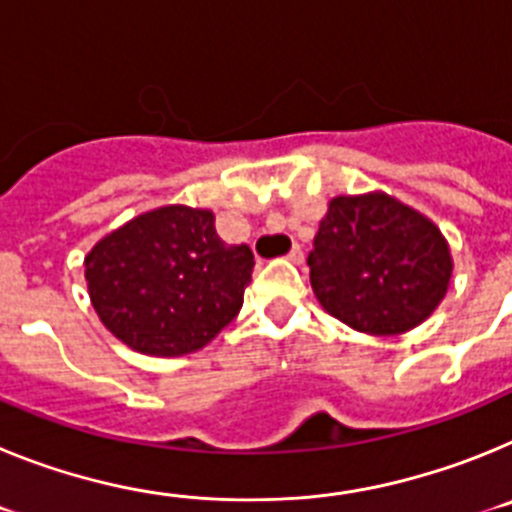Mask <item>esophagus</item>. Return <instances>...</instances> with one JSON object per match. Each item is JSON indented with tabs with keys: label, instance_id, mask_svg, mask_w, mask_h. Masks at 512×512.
Returning <instances> with one entry per match:
<instances>
[{
	"label": "esophagus",
	"instance_id": "34e87169",
	"mask_svg": "<svg viewBox=\"0 0 512 512\" xmlns=\"http://www.w3.org/2000/svg\"><path fill=\"white\" fill-rule=\"evenodd\" d=\"M287 259L292 261V264H302V259H305V253H302L300 243H295V246H292V251L287 253Z\"/></svg>",
	"mask_w": 512,
	"mask_h": 512
}]
</instances>
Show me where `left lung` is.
Segmentation results:
<instances>
[{"label": "left lung", "instance_id": "1", "mask_svg": "<svg viewBox=\"0 0 512 512\" xmlns=\"http://www.w3.org/2000/svg\"><path fill=\"white\" fill-rule=\"evenodd\" d=\"M307 266L325 312L372 336H400L423 323L454 271L441 230L384 192L333 197Z\"/></svg>", "mask_w": 512, "mask_h": 512}]
</instances>
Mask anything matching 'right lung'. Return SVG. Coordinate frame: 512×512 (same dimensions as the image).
I'll return each mask as SVG.
<instances>
[{"label":"right lung","instance_id":"obj_1","mask_svg":"<svg viewBox=\"0 0 512 512\" xmlns=\"http://www.w3.org/2000/svg\"><path fill=\"white\" fill-rule=\"evenodd\" d=\"M253 253L230 246L210 210L166 205L104 235L84 259L99 320L148 356L207 346L238 315Z\"/></svg>","mask_w":512,"mask_h":512}]
</instances>
